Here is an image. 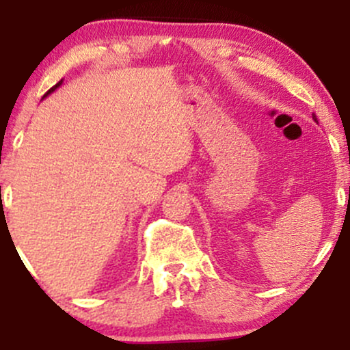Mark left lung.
I'll return each mask as SVG.
<instances>
[{"label": "left lung", "mask_w": 350, "mask_h": 350, "mask_svg": "<svg viewBox=\"0 0 350 350\" xmlns=\"http://www.w3.org/2000/svg\"><path fill=\"white\" fill-rule=\"evenodd\" d=\"M312 118H314V122H316V116L314 115H312Z\"/></svg>", "instance_id": "obj_1"}]
</instances>
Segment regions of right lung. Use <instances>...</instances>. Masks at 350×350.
<instances>
[{
  "label": "right lung",
  "instance_id": "obj_1",
  "mask_svg": "<svg viewBox=\"0 0 350 350\" xmlns=\"http://www.w3.org/2000/svg\"><path fill=\"white\" fill-rule=\"evenodd\" d=\"M60 83H62V80H60V82H57V83H55V85H54V87H52V88H51V90H49V92H47V94H46V95H44V97H47V95H49V94H52V92H54V90H55V88H57V87L60 85Z\"/></svg>",
  "mask_w": 350,
  "mask_h": 350
}]
</instances>
